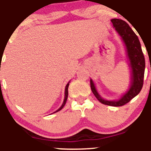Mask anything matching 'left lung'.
<instances>
[{
  "mask_svg": "<svg viewBox=\"0 0 151 151\" xmlns=\"http://www.w3.org/2000/svg\"><path fill=\"white\" fill-rule=\"evenodd\" d=\"M111 22H112L114 28L119 33L126 45L128 58L130 60V66L132 68L131 88L129 91L121 97V99L115 101L103 99L97 93L96 89L91 80V88L96 98L101 104L108 106H121L129 103L141 91L144 80L145 61L139 39L130 26L128 25L127 22L120 19H112Z\"/></svg>",
  "mask_w": 151,
  "mask_h": 151,
  "instance_id": "obj_1",
  "label": "left lung"
}]
</instances>
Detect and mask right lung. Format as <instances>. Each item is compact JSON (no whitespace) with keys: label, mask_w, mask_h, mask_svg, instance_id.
<instances>
[{"label":"right lung","mask_w":151,"mask_h":151,"mask_svg":"<svg viewBox=\"0 0 151 151\" xmlns=\"http://www.w3.org/2000/svg\"><path fill=\"white\" fill-rule=\"evenodd\" d=\"M68 85H69V83H68V84L66 85V89H65V99H64V101H63V104H62V106H60V107L59 108V109H58V110L56 111V112H58V111H60V109H63V106H64V105L66 104V101H67V98H68Z\"/></svg>","instance_id":"1"}]
</instances>
